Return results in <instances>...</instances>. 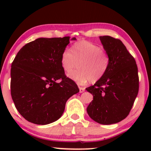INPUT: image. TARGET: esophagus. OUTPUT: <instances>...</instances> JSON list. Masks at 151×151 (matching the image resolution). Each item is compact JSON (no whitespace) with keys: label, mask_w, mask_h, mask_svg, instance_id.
<instances>
[{"label":"esophagus","mask_w":151,"mask_h":151,"mask_svg":"<svg viewBox=\"0 0 151 151\" xmlns=\"http://www.w3.org/2000/svg\"><path fill=\"white\" fill-rule=\"evenodd\" d=\"M85 91V89L82 86H79V93H83L84 91Z\"/></svg>","instance_id":"obj_1"}]
</instances>
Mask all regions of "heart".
<instances>
[{
	"mask_svg": "<svg viewBox=\"0 0 151 151\" xmlns=\"http://www.w3.org/2000/svg\"><path fill=\"white\" fill-rule=\"evenodd\" d=\"M109 61L108 55L101 47L85 40L76 42L72 47V52L65 49L61 55V65L66 73L72 72L78 63L79 70L68 76L79 84L98 81L105 73Z\"/></svg>",
	"mask_w": 151,
	"mask_h": 151,
	"instance_id": "obj_1",
	"label": "heart"
}]
</instances>
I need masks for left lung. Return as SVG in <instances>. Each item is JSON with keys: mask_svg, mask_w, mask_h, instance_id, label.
Masks as SVG:
<instances>
[{"mask_svg": "<svg viewBox=\"0 0 151 151\" xmlns=\"http://www.w3.org/2000/svg\"><path fill=\"white\" fill-rule=\"evenodd\" d=\"M109 57V65L104 75L86 88L93 95L86 111L89 117L104 125L116 124L129 114L139 88L135 59L120 40L100 36Z\"/></svg>", "mask_w": 151, "mask_h": 151, "instance_id": "obj_1", "label": "left lung"}]
</instances>
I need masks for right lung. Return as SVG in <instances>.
Segmentation results:
<instances>
[{"instance_id": "right-lung-1", "label": "right lung", "mask_w": 151, "mask_h": 151, "mask_svg": "<svg viewBox=\"0 0 151 151\" xmlns=\"http://www.w3.org/2000/svg\"><path fill=\"white\" fill-rule=\"evenodd\" d=\"M70 38H37L22 47L12 63V99L20 115L31 123L46 125L58 120L67 100L79 91L61 65Z\"/></svg>"}]
</instances>
